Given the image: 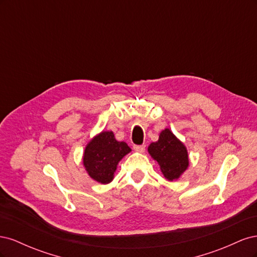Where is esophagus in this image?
Instances as JSON below:
<instances>
[{
	"mask_svg": "<svg viewBox=\"0 0 257 257\" xmlns=\"http://www.w3.org/2000/svg\"><path fill=\"white\" fill-rule=\"evenodd\" d=\"M134 150L137 151V152H141V153H144L145 150H146V145H136L134 146Z\"/></svg>",
	"mask_w": 257,
	"mask_h": 257,
	"instance_id": "34e87169",
	"label": "esophagus"
}]
</instances>
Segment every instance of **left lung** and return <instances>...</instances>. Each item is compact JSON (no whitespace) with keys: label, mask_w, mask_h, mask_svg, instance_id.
Returning <instances> with one entry per match:
<instances>
[{"label":"left lung","mask_w":257,"mask_h":257,"mask_svg":"<svg viewBox=\"0 0 257 257\" xmlns=\"http://www.w3.org/2000/svg\"><path fill=\"white\" fill-rule=\"evenodd\" d=\"M148 152L158 162L162 174L169 181L178 180L189 167L186 147L169 128L161 132L159 141L150 144Z\"/></svg>","instance_id":"obj_1"}]
</instances>
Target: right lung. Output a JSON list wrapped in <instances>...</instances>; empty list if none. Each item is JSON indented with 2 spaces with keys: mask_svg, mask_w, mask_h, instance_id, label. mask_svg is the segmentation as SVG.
Listing matches in <instances>:
<instances>
[{
  "mask_svg": "<svg viewBox=\"0 0 257 257\" xmlns=\"http://www.w3.org/2000/svg\"><path fill=\"white\" fill-rule=\"evenodd\" d=\"M130 152L126 143L116 141L111 131H103L85 146L83 166L93 180L107 184L112 181L119 162Z\"/></svg>",
  "mask_w": 257,
  "mask_h": 257,
  "instance_id": "add662e5",
  "label": "right lung"
}]
</instances>
